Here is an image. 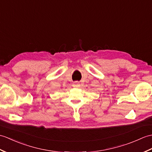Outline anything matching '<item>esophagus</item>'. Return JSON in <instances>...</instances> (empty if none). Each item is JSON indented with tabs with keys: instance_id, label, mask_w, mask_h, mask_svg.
Returning <instances> with one entry per match:
<instances>
[{
	"instance_id": "esophagus-1",
	"label": "esophagus",
	"mask_w": 152,
	"mask_h": 152,
	"mask_svg": "<svg viewBox=\"0 0 152 152\" xmlns=\"http://www.w3.org/2000/svg\"><path fill=\"white\" fill-rule=\"evenodd\" d=\"M79 86H80V84H79V83L77 82H75V83H73V87H79Z\"/></svg>"
}]
</instances>
